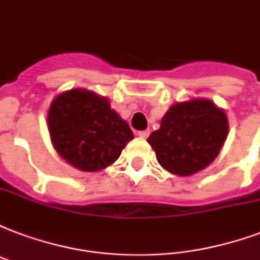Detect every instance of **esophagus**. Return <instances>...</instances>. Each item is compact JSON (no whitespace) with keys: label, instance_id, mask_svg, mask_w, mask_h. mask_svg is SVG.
<instances>
[{"label":"esophagus","instance_id":"obj_1","mask_svg":"<svg viewBox=\"0 0 260 260\" xmlns=\"http://www.w3.org/2000/svg\"><path fill=\"white\" fill-rule=\"evenodd\" d=\"M149 134H151V132H149V130H141V132L137 133L138 137H141V138H148V136H149Z\"/></svg>","mask_w":260,"mask_h":260}]
</instances>
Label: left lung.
Segmentation results:
<instances>
[{
	"label": "left lung",
	"instance_id": "8db88e82",
	"mask_svg": "<svg viewBox=\"0 0 260 260\" xmlns=\"http://www.w3.org/2000/svg\"><path fill=\"white\" fill-rule=\"evenodd\" d=\"M228 128L222 109L212 101L196 99L173 105L148 142L163 169L188 177L214 161L226 141Z\"/></svg>",
	"mask_w": 260,
	"mask_h": 260
}]
</instances>
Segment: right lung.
<instances>
[{
	"label": "right lung",
	"mask_w": 260,
	"mask_h": 260,
	"mask_svg": "<svg viewBox=\"0 0 260 260\" xmlns=\"http://www.w3.org/2000/svg\"><path fill=\"white\" fill-rule=\"evenodd\" d=\"M52 144L57 153L82 171H99L118 159L134 138L132 128L105 97L83 89L57 95L48 115Z\"/></svg>",
	"instance_id": "obj_1"
}]
</instances>
